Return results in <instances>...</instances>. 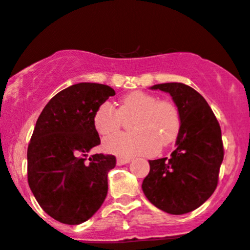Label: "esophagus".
<instances>
[{
    "label": "esophagus",
    "mask_w": 250,
    "mask_h": 250,
    "mask_svg": "<svg viewBox=\"0 0 250 250\" xmlns=\"http://www.w3.org/2000/svg\"><path fill=\"white\" fill-rule=\"evenodd\" d=\"M117 165L118 166H122V165H125L128 164V162H130V159L129 157H117Z\"/></svg>",
    "instance_id": "obj_1"
}]
</instances>
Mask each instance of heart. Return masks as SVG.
I'll return each instance as SVG.
<instances>
[{
	"instance_id": "b5f03b06",
	"label": "heart",
	"mask_w": 250,
	"mask_h": 250,
	"mask_svg": "<svg viewBox=\"0 0 250 250\" xmlns=\"http://www.w3.org/2000/svg\"><path fill=\"white\" fill-rule=\"evenodd\" d=\"M133 117V133H120L104 139V149L121 157L152 155L160 146L174 142L181 129V115L176 104L144 91H132L123 96L118 108L104 103L95 110L93 123L96 132L108 135Z\"/></svg>"
}]
</instances>
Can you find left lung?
Here are the masks:
<instances>
[{
	"label": "left lung",
	"mask_w": 250,
	"mask_h": 250,
	"mask_svg": "<svg viewBox=\"0 0 250 250\" xmlns=\"http://www.w3.org/2000/svg\"><path fill=\"white\" fill-rule=\"evenodd\" d=\"M151 89L172 96L181 115V129L171 157L149 161L143 192L162 211L187 214L204 204L216 189L224 160L221 128L207 100L190 86L165 83Z\"/></svg>",
	"instance_id": "left-lung-1"
}]
</instances>
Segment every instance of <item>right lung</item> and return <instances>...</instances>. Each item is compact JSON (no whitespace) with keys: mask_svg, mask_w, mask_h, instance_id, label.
I'll use <instances>...</instances> for the list:
<instances>
[{"mask_svg":"<svg viewBox=\"0 0 250 250\" xmlns=\"http://www.w3.org/2000/svg\"><path fill=\"white\" fill-rule=\"evenodd\" d=\"M115 90L79 83L56 94L36 121L28 146V183L43 211L66 225L90 219L107 195L113 155L86 152L100 144L93 123L98 106Z\"/></svg>","mask_w":250,"mask_h":250,"instance_id":"add662e5","label":"right lung"}]
</instances>
